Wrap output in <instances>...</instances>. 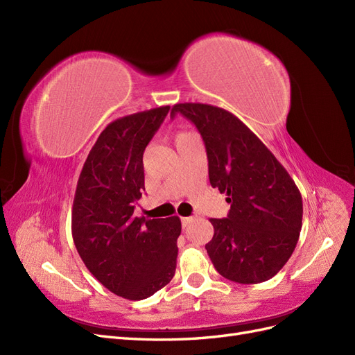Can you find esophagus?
<instances>
[{
    "label": "esophagus",
    "mask_w": 355,
    "mask_h": 355,
    "mask_svg": "<svg viewBox=\"0 0 355 355\" xmlns=\"http://www.w3.org/2000/svg\"><path fill=\"white\" fill-rule=\"evenodd\" d=\"M192 220H194V218H182V227L187 228Z\"/></svg>",
    "instance_id": "34e87169"
}]
</instances>
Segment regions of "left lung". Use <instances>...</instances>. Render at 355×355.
Masks as SVG:
<instances>
[{
    "instance_id": "1",
    "label": "left lung",
    "mask_w": 355,
    "mask_h": 355,
    "mask_svg": "<svg viewBox=\"0 0 355 355\" xmlns=\"http://www.w3.org/2000/svg\"><path fill=\"white\" fill-rule=\"evenodd\" d=\"M206 145L209 179L228 196L225 219H210L206 250L231 282L256 284L272 278L292 256L302 228V196L274 154L237 116L207 103H176Z\"/></svg>"
}]
</instances>
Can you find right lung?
Returning <instances> with one entry per match:
<instances>
[{"mask_svg": "<svg viewBox=\"0 0 355 355\" xmlns=\"http://www.w3.org/2000/svg\"><path fill=\"white\" fill-rule=\"evenodd\" d=\"M170 110L159 106L110 123L83 166L72 206V239L87 270L110 292L146 299L176 271L180 219L135 216L145 189L144 151Z\"/></svg>", "mask_w": 355, "mask_h": 355, "instance_id": "add662e5", "label": "right lung"}]
</instances>
